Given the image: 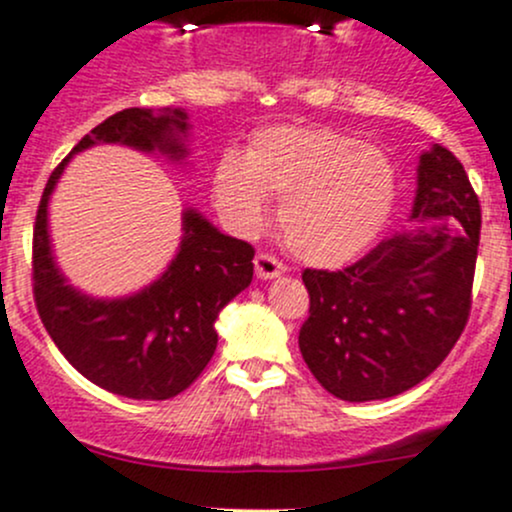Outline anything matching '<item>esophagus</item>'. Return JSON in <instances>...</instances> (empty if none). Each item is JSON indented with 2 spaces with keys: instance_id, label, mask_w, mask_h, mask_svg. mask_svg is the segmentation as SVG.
Segmentation results:
<instances>
[{
  "instance_id": "1",
  "label": "esophagus",
  "mask_w": 512,
  "mask_h": 512,
  "mask_svg": "<svg viewBox=\"0 0 512 512\" xmlns=\"http://www.w3.org/2000/svg\"><path fill=\"white\" fill-rule=\"evenodd\" d=\"M284 270H287V267H284L277 257L267 255V252H260V255L255 257V274L260 279H274L279 277V274H284Z\"/></svg>"
}]
</instances>
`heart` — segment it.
Wrapping results in <instances>:
<instances>
[{"instance_id":"b5f03b06","label":"heart","mask_w":512,"mask_h":512,"mask_svg":"<svg viewBox=\"0 0 512 512\" xmlns=\"http://www.w3.org/2000/svg\"><path fill=\"white\" fill-rule=\"evenodd\" d=\"M220 211L238 230L265 225L267 198L279 201L289 250L314 267H341L363 255L390 218L397 174L380 147L328 127L277 125L225 154L213 174Z\"/></svg>"}]
</instances>
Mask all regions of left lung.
I'll use <instances>...</instances> for the list:
<instances>
[{
    "mask_svg": "<svg viewBox=\"0 0 512 512\" xmlns=\"http://www.w3.org/2000/svg\"><path fill=\"white\" fill-rule=\"evenodd\" d=\"M481 206L461 161L422 152L410 225L341 272L306 270L309 319L299 351L324 390L346 402L422 383L459 341L471 309Z\"/></svg>",
    "mask_w": 512,
    "mask_h": 512,
    "instance_id": "8db88e82",
    "label": "left lung"
}]
</instances>
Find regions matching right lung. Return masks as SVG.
I'll list each match as a JSON object with an SVG mask.
<instances>
[{
    "label": "right lung",
    "mask_w": 512,
    "mask_h": 512,
    "mask_svg": "<svg viewBox=\"0 0 512 512\" xmlns=\"http://www.w3.org/2000/svg\"><path fill=\"white\" fill-rule=\"evenodd\" d=\"M191 122L181 107H129L85 134L43 188L34 225V297L48 336L90 383L132 400H169L213 358L215 319L252 282V245L220 233L196 208L181 213V242L166 270L139 292L100 299L75 289L53 257L48 203L75 154L122 144L188 164Z\"/></svg>",
    "instance_id": "1"
}]
</instances>
